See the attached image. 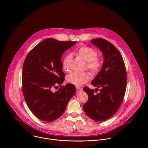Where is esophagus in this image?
<instances>
[{
    "label": "esophagus",
    "mask_w": 148,
    "mask_h": 148,
    "mask_svg": "<svg viewBox=\"0 0 148 148\" xmlns=\"http://www.w3.org/2000/svg\"><path fill=\"white\" fill-rule=\"evenodd\" d=\"M83 91V89L80 87H76V93H79Z\"/></svg>",
    "instance_id": "obj_1"
}]
</instances>
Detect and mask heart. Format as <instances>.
Masks as SVG:
<instances>
[{"label": "heart", "instance_id": "heart-1", "mask_svg": "<svg viewBox=\"0 0 148 148\" xmlns=\"http://www.w3.org/2000/svg\"><path fill=\"white\" fill-rule=\"evenodd\" d=\"M76 54L86 62V68L92 75H96L100 71L102 63L101 60L96 58L97 51L93 48L82 46L76 51ZM72 60L71 55H66L62 61V68L64 71L68 72L70 70V65ZM90 78V75L88 72H73L67 75L66 80L68 83L80 86L87 83Z\"/></svg>", "mask_w": 148, "mask_h": 148}]
</instances>
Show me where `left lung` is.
Listing matches in <instances>:
<instances>
[{"mask_svg": "<svg viewBox=\"0 0 148 148\" xmlns=\"http://www.w3.org/2000/svg\"><path fill=\"white\" fill-rule=\"evenodd\" d=\"M90 42L101 51L104 60L101 71L91 82L100 89V92L95 95L94 89L87 86L83 88L88 95L83 109L91 119L103 121L114 115L123 102L127 88V72L120 52L111 42L102 38L92 39Z\"/></svg>", "mask_w": 148, "mask_h": 148, "instance_id": "obj_1", "label": "left lung"}]
</instances>
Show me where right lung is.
<instances>
[{
  "label": "right lung",
  "instance_id": "1",
  "mask_svg": "<svg viewBox=\"0 0 148 148\" xmlns=\"http://www.w3.org/2000/svg\"><path fill=\"white\" fill-rule=\"evenodd\" d=\"M76 42H61L48 38L27 55L23 66V93L27 105L39 119L51 122L64 112L76 93L74 85L66 84L55 92L52 87L63 83L62 56Z\"/></svg>",
  "mask_w": 148,
  "mask_h": 148
}]
</instances>
